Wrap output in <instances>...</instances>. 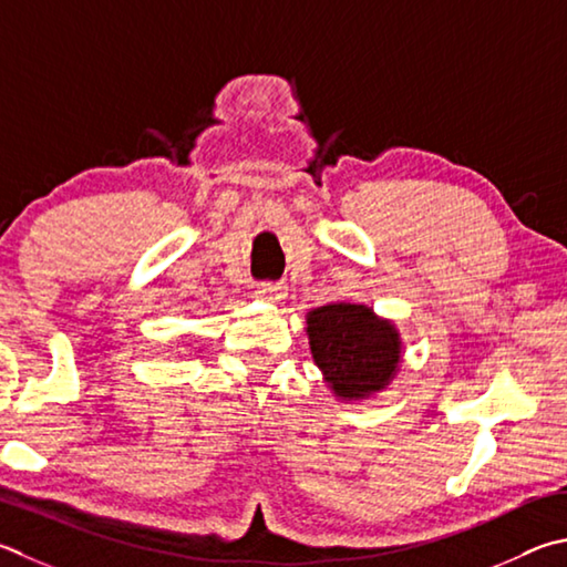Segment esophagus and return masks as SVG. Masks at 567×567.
<instances>
[{
  "mask_svg": "<svg viewBox=\"0 0 567 567\" xmlns=\"http://www.w3.org/2000/svg\"><path fill=\"white\" fill-rule=\"evenodd\" d=\"M255 297H257V300L277 302V300H282V297H285V287L282 285H272V282H262V285H257Z\"/></svg>",
  "mask_w": 567,
  "mask_h": 567,
  "instance_id": "34e87169",
  "label": "esophagus"
}]
</instances>
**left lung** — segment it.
Wrapping results in <instances>:
<instances>
[{"label":"left lung","mask_w":567,"mask_h":567,"mask_svg":"<svg viewBox=\"0 0 567 567\" xmlns=\"http://www.w3.org/2000/svg\"><path fill=\"white\" fill-rule=\"evenodd\" d=\"M310 352L339 401H364L389 389L404 359L396 324L369 305L329 302L305 315Z\"/></svg>","instance_id":"left-lung-1"}]
</instances>
